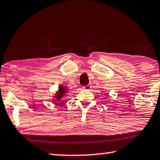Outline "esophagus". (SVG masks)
I'll return each instance as SVG.
<instances>
[{"label": "esophagus", "instance_id": "34e87169", "mask_svg": "<svg viewBox=\"0 0 160 160\" xmlns=\"http://www.w3.org/2000/svg\"><path fill=\"white\" fill-rule=\"evenodd\" d=\"M83 88H84L85 90H90L91 88H92V85H85V86H84V87H83Z\"/></svg>", "mask_w": 160, "mask_h": 160}]
</instances>
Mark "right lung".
Returning a JSON list of instances; mask_svg holds the SVG:
<instances>
[{"instance_id": "right-lung-1", "label": "right lung", "mask_w": 160, "mask_h": 160, "mask_svg": "<svg viewBox=\"0 0 160 160\" xmlns=\"http://www.w3.org/2000/svg\"><path fill=\"white\" fill-rule=\"evenodd\" d=\"M66 88L63 87V86H60L59 88V90H58V92L56 94V96L55 98L58 100H60V99L62 98L63 95H65V94L66 93Z\"/></svg>"}]
</instances>
